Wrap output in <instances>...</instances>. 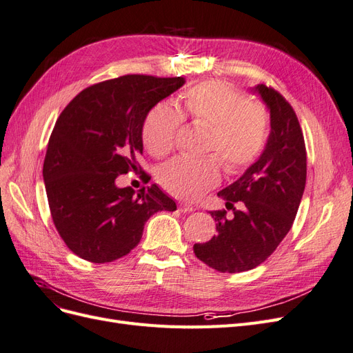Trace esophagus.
<instances>
[{
  "instance_id": "1",
  "label": "esophagus",
  "mask_w": 353,
  "mask_h": 353,
  "mask_svg": "<svg viewBox=\"0 0 353 353\" xmlns=\"http://www.w3.org/2000/svg\"><path fill=\"white\" fill-rule=\"evenodd\" d=\"M179 210L187 213V212H193V210H196V209H194V206L187 205V203H181V205H179Z\"/></svg>"
}]
</instances>
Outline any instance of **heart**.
Listing matches in <instances>:
<instances>
[{
  "label": "heart",
  "instance_id": "1",
  "mask_svg": "<svg viewBox=\"0 0 353 353\" xmlns=\"http://www.w3.org/2000/svg\"><path fill=\"white\" fill-rule=\"evenodd\" d=\"M183 116L209 126L203 150L205 157H175L160 169L159 181L168 193L196 200L221 179V161L228 172H240L263 152L270 116L258 101L244 100L231 85L206 81L183 92L179 110L168 101L157 103L143 123V143L154 157L174 148Z\"/></svg>",
  "mask_w": 353,
  "mask_h": 353
}]
</instances>
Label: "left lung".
<instances>
[{
	"label": "left lung",
	"instance_id": "left-lung-1",
	"mask_svg": "<svg viewBox=\"0 0 353 353\" xmlns=\"http://www.w3.org/2000/svg\"><path fill=\"white\" fill-rule=\"evenodd\" d=\"M252 92L270 110L268 140L259 159L218 193L234 216L228 218L227 210L210 212L218 234L193 248L201 262L219 272L253 270L272 254L293 225L306 184L305 140L293 108L263 83Z\"/></svg>",
	"mask_w": 353,
	"mask_h": 353
}]
</instances>
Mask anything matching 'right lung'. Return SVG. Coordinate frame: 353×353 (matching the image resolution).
Listing matches in <instances>:
<instances>
[{"label":"right lung","instance_id":"right-lung-1","mask_svg":"<svg viewBox=\"0 0 353 353\" xmlns=\"http://www.w3.org/2000/svg\"><path fill=\"white\" fill-rule=\"evenodd\" d=\"M185 78L125 74L81 91L61 112L42 168L52 222L68 248L94 263L113 262L143 237L159 210H176L156 184L135 193L116 178L137 169L143 123Z\"/></svg>","mask_w":353,"mask_h":353}]
</instances>
